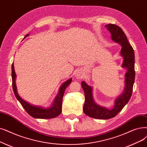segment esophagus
Masks as SVG:
<instances>
[{"instance_id":"esophagus-1","label":"esophagus","mask_w":147,"mask_h":147,"mask_svg":"<svg viewBox=\"0 0 147 147\" xmlns=\"http://www.w3.org/2000/svg\"><path fill=\"white\" fill-rule=\"evenodd\" d=\"M76 78H77L78 79H82V74L80 73V72H77L76 74Z\"/></svg>"}]
</instances>
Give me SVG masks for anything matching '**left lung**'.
<instances>
[{"mask_svg": "<svg viewBox=\"0 0 147 147\" xmlns=\"http://www.w3.org/2000/svg\"><path fill=\"white\" fill-rule=\"evenodd\" d=\"M105 27L111 32L113 41L120 44L122 46L121 55L124 58L123 67L127 68V72L125 75L124 91L116 100L112 109H106L95 103L92 95V88L88 86L85 82H82L81 85L85 93L84 113L91 118L101 119H110L115 117L123 109L131 98L135 78V53L123 30L116 24H109L106 25Z\"/></svg>", "mask_w": 147, "mask_h": 147, "instance_id": "left-lung-1", "label": "left lung"}]
</instances>
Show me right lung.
<instances>
[{
	"mask_svg": "<svg viewBox=\"0 0 147 147\" xmlns=\"http://www.w3.org/2000/svg\"><path fill=\"white\" fill-rule=\"evenodd\" d=\"M28 36H29V34L26 35L24 38H26ZM11 75H12V89H13V91L16 95V97L18 100V101L21 103L22 106L23 107L25 111H26L31 117H32L35 118L50 119V118H54L59 115L62 112V98L63 96V94H64L66 88L70 84H71V82L72 81L71 79H69V80H68L61 86L59 89V94L56 97L52 107L48 108V109H43V108H41L40 107L34 106L33 105H30L29 103H28V102L23 100L17 94L16 85L15 83L16 74L14 71L13 63H12V64Z\"/></svg>",
	"mask_w": 147,
	"mask_h": 147,
	"instance_id": "obj_1",
	"label": "right lung"
}]
</instances>
